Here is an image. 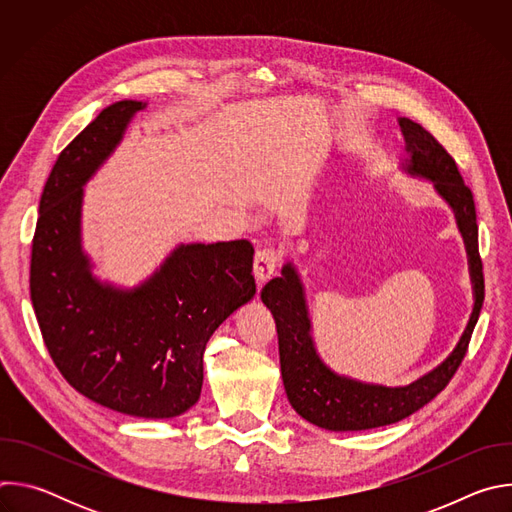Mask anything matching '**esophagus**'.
I'll return each instance as SVG.
<instances>
[{"instance_id": "1", "label": "esophagus", "mask_w": 512, "mask_h": 512, "mask_svg": "<svg viewBox=\"0 0 512 512\" xmlns=\"http://www.w3.org/2000/svg\"><path fill=\"white\" fill-rule=\"evenodd\" d=\"M279 265V255L271 249H263L255 255V263H253V273H255V279L257 283H265L277 269Z\"/></svg>"}]
</instances>
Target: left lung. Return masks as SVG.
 Returning a JSON list of instances; mask_svg holds the SVG:
<instances>
[{
  "label": "left lung",
  "mask_w": 512,
  "mask_h": 512,
  "mask_svg": "<svg viewBox=\"0 0 512 512\" xmlns=\"http://www.w3.org/2000/svg\"><path fill=\"white\" fill-rule=\"evenodd\" d=\"M399 127L407 150V160L401 168L413 178L429 180L454 210L468 255L474 306L458 344L435 369L403 387L362 383L334 373L320 358L302 277L296 265L287 261L281 267V277L271 279L261 289V300L271 310L277 326L283 387L298 415L330 431H360L397 423L442 393L466 356L484 302L474 196L440 141L407 117H399Z\"/></svg>",
  "instance_id": "8db88e82"
}]
</instances>
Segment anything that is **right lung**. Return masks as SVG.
Returning <instances> with one entry per match:
<instances>
[{"label": "right lung", "instance_id": "add662e5", "mask_svg": "<svg viewBox=\"0 0 512 512\" xmlns=\"http://www.w3.org/2000/svg\"><path fill=\"white\" fill-rule=\"evenodd\" d=\"M148 103L103 109L60 152L40 198L30 298L62 377L91 401L145 419L188 411L202 389L212 332L253 300V245H178L135 287L93 273L83 249L85 184L109 160Z\"/></svg>", "mask_w": 512, "mask_h": 512}]
</instances>
